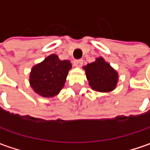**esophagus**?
<instances>
[{
	"label": "esophagus",
	"mask_w": 150,
	"mask_h": 150,
	"mask_svg": "<svg viewBox=\"0 0 150 150\" xmlns=\"http://www.w3.org/2000/svg\"><path fill=\"white\" fill-rule=\"evenodd\" d=\"M73 64H74L75 67H82V65H83V59H75L73 61Z\"/></svg>",
	"instance_id": "esophagus-1"
}]
</instances>
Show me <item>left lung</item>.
Returning <instances> with one entry per match:
<instances>
[{"label":"left lung","instance_id":"obj_1","mask_svg":"<svg viewBox=\"0 0 150 150\" xmlns=\"http://www.w3.org/2000/svg\"><path fill=\"white\" fill-rule=\"evenodd\" d=\"M84 70L89 83L94 91L108 92L115 88L118 73L102 57L88 64L84 67Z\"/></svg>","mask_w":150,"mask_h":150}]
</instances>
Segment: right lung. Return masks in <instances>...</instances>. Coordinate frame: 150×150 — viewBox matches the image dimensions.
I'll use <instances>...</instances> for the list:
<instances>
[{"label":"right lung","instance_id":"right-lung-1","mask_svg":"<svg viewBox=\"0 0 150 150\" xmlns=\"http://www.w3.org/2000/svg\"><path fill=\"white\" fill-rule=\"evenodd\" d=\"M71 68L69 60H60L56 54H51L32 68L30 85L40 96L52 97L63 88Z\"/></svg>","mask_w":150,"mask_h":150}]
</instances>
